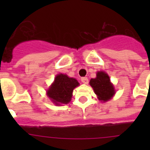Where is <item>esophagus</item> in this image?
<instances>
[{"mask_svg": "<svg viewBox=\"0 0 150 150\" xmlns=\"http://www.w3.org/2000/svg\"><path fill=\"white\" fill-rule=\"evenodd\" d=\"M81 81H82V83H84V84H88V82H89V79L86 77L81 78Z\"/></svg>", "mask_w": 150, "mask_h": 150, "instance_id": "obj_1", "label": "esophagus"}]
</instances>
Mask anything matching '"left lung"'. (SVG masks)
Wrapping results in <instances>:
<instances>
[{
    "label": "left lung",
    "instance_id": "8db88e82",
    "mask_svg": "<svg viewBox=\"0 0 150 150\" xmlns=\"http://www.w3.org/2000/svg\"><path fill=\"white\" fill-rule=\"evenodd\" d=\"M89 84L98 96L99 100L103 101L110 100L115 93L113 85L110 82L109 76L103 71L97 72L96 79H92Z\"/></svg>",
    "mask_w": 150,
    "mask_h": 150
}]
</instances>
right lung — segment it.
Segmentation results:
<instances>
[{
    "label": "right lung",
    "instance_id": "add662e5",
    "mask_svg": "<svg viewBox=\"0 0 150 150\" xmlns=\"http://www.w3.org/2000/svg\"><path fill=\"white\" fill-rule=\"evenodd\" d=\"M78 86L79 82L76 79L60 74L55 78L54 82L47 91V95L56 104H67L71 101L73 89Z\"/></svg>",
    "mask_w": 150,
    "mask_h": 150
}]
</instances>
